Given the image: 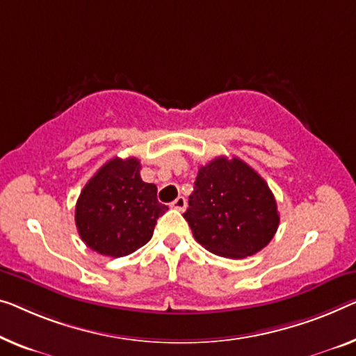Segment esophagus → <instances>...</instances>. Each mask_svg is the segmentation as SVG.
<instances>
[{
    "instance_id": "esophagus-1",
    "label": "esophagus",
    "mask_w": 356,
    "mask_h": 356,
    "mask_svg": "<svg viewBox=\"0 0 356 356\" xmlns=\"http://www.w3.org/2000/svg\"><path fill=\"white\" fill-rule=\"evenodd\" d=\"M172 208L177 209V211H184L185 208H187V201H185L184 196H179V198H176L172 201Z\"/></svg>"
}]
</instances>
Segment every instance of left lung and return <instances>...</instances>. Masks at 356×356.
<instances>
[{"instance_id":"left-lung-1","label":"left lung","mask_w":356,"mask_h":356,"mask_svg":"<svg viewBox=\"0 0 356 356\" xmlns=\"http://www.w3.org/2000/svg\"><path fill=\"white\" fill-rule=\"evenodd\" d=\"M184 217L201 246L229 259L261 251L280 224L267 182L236 156H217L198 169Z\"/></svg>"}]
</instances>
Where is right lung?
Listing matches in <instances>:
<instances>
[{
	"mask_svg": "<svg viewBox=\"0 0 356 356\" xmlns=\"http://www.w3.org/2000/svg\"><path fill=\"white\" fill-rule=\"evenodd\" d=\"M137 158L115 156L79 193L76 229L92 251L123 257L150 241L158 217L168 211L156 198V185L140 179Z\"/></svg>",
	"mask_w": 356,
	"mask_h": 356,
	"instance_id": "right-lung-1",
	"label": "right lung"
}]
</instances>
